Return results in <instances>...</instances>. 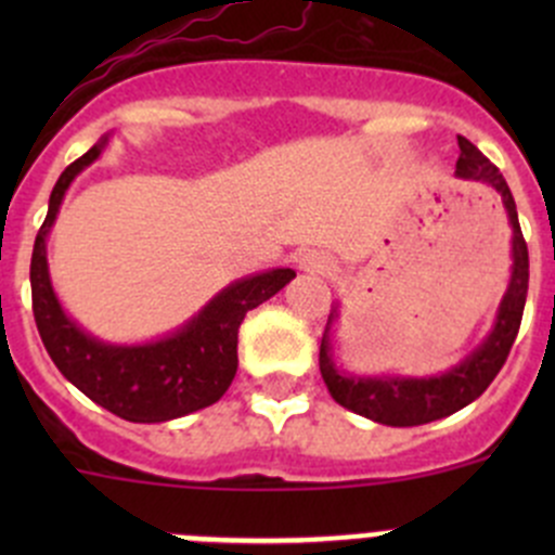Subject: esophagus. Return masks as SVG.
Returning <instances> with one entry per match:
<instances>
[{
    "label": "esophagus",
    "mask_w": 555,
    "mask_h": 555,
    "mask_svg": "<svg viewBox=\"0 0 555 555\" xmlns=\"http://www.w3.org/2000/svg\"><path fill=\"white\" fill-rule=\"evenodd\" d=\"M298 266L309 273H330L333 271V257L319 249H309L298 257Z\"/></svg>",
    "instance_id": "34e87169"
}]
</instances>
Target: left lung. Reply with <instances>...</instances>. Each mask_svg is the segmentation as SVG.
Segmentation results:
<instances>
[{
  "label": "left lung",
  "mask_w": 555,
  "mask_h": 555,
  "mask_svg": "<svg viewBox=\"0 0 555 555\" xmlns=\"http://www.w3.org/2000/svg\"><path fill=\"white\" fill-rule=\"evenodd\" d=\"M459 153L462 155L456 160V177L494 190L502 198L507 222L513 228L511 282H507L505 295L496 306V317L489 335L446 373H435V376H397V373L360 376V373H346L335 362L333 330L340 317V306L335 304L330 311L327 327H324L322 346H319V371H322L333 400L349 408L351 413H360V416L386 424V427H418V424L451 416V413L462 411L464 405L478 400L505 365L513 340L518 335L520 317H524L526 289H529V249H526L524 233L518 225L516 201H513L511 188H507L500 169L473 142L459 137Z\"/></svg>",
  "instance_id": "obj_1"
}]
</instances>
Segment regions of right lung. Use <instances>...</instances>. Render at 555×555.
Returning a JSON list of instances; mask_svg holds the SVG:
<instances>
[{
	"label": "right lung",
	"instance_id": "right-lung-1",
	"mask_svg": "<svg viewBox=\"0 0 555 555\" xmlns=\"http://www.w3.org/2000/svg\"><path fill=\"white\" fill-rule=\"evenodd\" d=\"M104 133L82 158L66 166L50 193L48 217L31 251V304L50 360L96 405L137 424H160L209 408L231 386L238 367V327L246 311L257 309L295 279L293 268H268L222 287L198 313L160 338L142 344H112L77 324L61 306L50 282L48 236L61 201L77 177L102 158Z\"/></svg>",
	"mask_w": 555,
	"mask_h": 555
}]
</instances>
